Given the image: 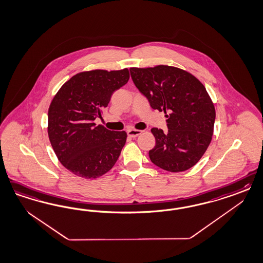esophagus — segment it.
I'll use <instances>...</instances> for the list:
<instances>
[{
	"mask_svg": "<svg viewBox=\"0 0 263 263\" xmlns=\"http://www.w3.org/2000/svg\"><path fill=\"white\" fill-rule=\"evenodd\" d=\"M127 136L129 137H136L142 134V130L139 129H128L127 132Z\"/></svg>",
	"mask_w": 263,
	"mask_h": 263,
	"instance_id": "esophagus-1",
	"label": "esophagus"
}]
</instances>
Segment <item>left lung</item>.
I'll return each mask as SVG.
<instances>
[{
  "label": "left lung",
  "mask_w": 263,
  "mask_h": 263,
  "mask_svg": "<svg viewBox=\"0 0 263 263\" xmlns=\"http://www.w3.org/2000/svg\"><path fill=\"white\" fill-rule=\"evenodd\" d=\"M138 91L153 109L163 111L168 130L153 127L156 145L150 160L162 170L181 172L201 159L212 140L216 112L203 84L170 66L129 68Z\"/></svg>",
  "instance_id": "1"
}]
</instances>
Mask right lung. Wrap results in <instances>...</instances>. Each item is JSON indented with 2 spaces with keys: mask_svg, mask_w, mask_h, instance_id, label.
I'll list each match as a JSON object with an SVG mask.
<instances>
[{
  "mask_svg": "<svg viewBox=\"0 0 263 263\" xmlns=\"http://www.w3.org/2000/svg\"><path fill=\"white\" fill-rule=\"evenodd\" d=\"M127 68L77 73L61 87L48 110V136L61 163L79 177L105 174L118 160L126 132L96 126L111 96L127 84Z\"/></svg>",
  "mask_w": 263,
  "mask_h": 263,
  "instance_id": "add662e5",
  "label": "right lung"
}]
</instances>
